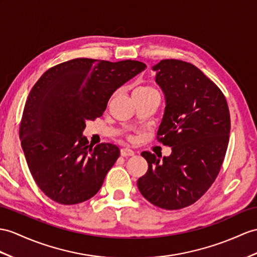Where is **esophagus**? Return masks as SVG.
Returning a JSON list of instances; mask_svg holds the SVG:
<instances>
[{"mask_svg":"<svg viewBox=\"0 0 257 257\" xmlns=\"http://www.w3.org/2000/svg\"><path fill=\"white\" fill-rule=\"evenodd\" d=\"M121 155L123 157H126V156H133L134 155V150L131 149L128 147H125L121 149Z\"/></svg>","mask_w":257,"mask_h":257,"instance_id":"1","label":"esophagus"}]
</instances>
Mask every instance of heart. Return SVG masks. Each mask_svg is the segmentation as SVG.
Here are the masks:
<instances>
[{
    "mask_svg": "<svg viewBox=\"0 0 257 257\" xmlns=\"http://www.w3.org/2000/svg\"><path fill=\"white\" fill-rule=\"evenodd\" d=\"M134 92H144V93H147V92H158V91L156 90V89L154 88V87L145 85V86H141V87H139V88H136Z\"/></svg>",
    "mask_w": 257,
    "mask_h": 257,
    "instance_id": "heart-1",
    "label": "heart"
}]
</instances>
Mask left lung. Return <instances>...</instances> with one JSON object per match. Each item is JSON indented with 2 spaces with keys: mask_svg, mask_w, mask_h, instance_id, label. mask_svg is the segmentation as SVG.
<instances>
[{
  "mask_svg": "<svg viewBox=\"0 0 257 257\" xmlns=\"http://www.w3.org/2000/svg\"><path fill=\"white\" fill-rule=\"evenodd\" d=\"M153 71L166 99L157 139L172 152L162 159L143 152L148 170L137 186L157 207L181 209L201 198L220 171L229 143V108L218 86L191 63L162 60Z\"/></svg>",
  "mask_w": 257,
  "mask_h": 257,
  "instance_id": "left-lung-1",
  "label": "left lung"
}]
</instances>
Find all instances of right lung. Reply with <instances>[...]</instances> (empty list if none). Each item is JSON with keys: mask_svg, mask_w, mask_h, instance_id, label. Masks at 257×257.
<instances>
[{"mask_svg": "<svg viewBox=\"0 0 257 257\" xmlns=\"http://www.w3.org/2000/svg\"><path fill=\"white\" fill-rule=\"evenodd\" d=\"M145 67L132 60L74 59L49 68L34 85L20 137L31 176L52 201L83 203L102 186L120 149L89 145L86 121L101 116L113 92Z\"/></svg>", "mask_w": 257, "mask_h": 257, "instance_id": "add662e5", "label": "right lung"}]
</instances>
